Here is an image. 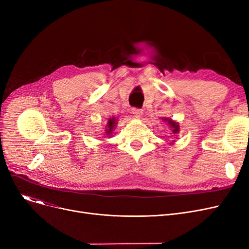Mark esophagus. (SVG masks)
I'll return each instance as SVG.
<instances>
[{"instance_id": "34e87169", "label": "esophagus", "mask_w": 249, "mask_h": 249, "mask_svg": "<svg viewBox=\"0 0 249 249\" xmlns=\"http://www.w3.org/2000/svg\"><path fill=\"white\" fill-rule=\"evenodd\" d=\"M143 113L142 109H137V108H132V114H134L136 117H140Z\"/></svg>"}]
</instances>
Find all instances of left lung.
<instances>
[{"label":"left lung","instance_id":"obj_1","mask_svg":"<svg viewBox=\"0 0 249 249\" xmlns=\"http://www.w3.org/2000/svg\"><path fill=\"white\" fill-rule=\"evenodd\" d=\"M163 121L167 122V123H168V125L171 126V128L173 129V133H174V134L178 133V131H179V126H178V123H177L176 121H173L172 119H167V118H164Z\"/></svg>","mask_w":249,"mask_h":249}]
</instances>
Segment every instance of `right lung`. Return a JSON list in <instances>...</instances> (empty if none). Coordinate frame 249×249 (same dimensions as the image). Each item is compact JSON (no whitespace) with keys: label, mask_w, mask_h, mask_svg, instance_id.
Wrapping results in <instances>:
<instances>
[{"label":"right lung","mask_w":249,"mask_h":249,"mask_svg":"<svg viewBox=\"0 0 249 249\" xmlns=\"http://www.w3.org/2000/svg\"><path fill=\"white\" fill-rule=\"evenodd\" d=\"M115 124H116V119H115L114 117L111 118V119H109L108 124H107V129H106L107 135H109V134H111L113 132V129L115 127Z\"/></svg>","instance_id":"right-lung-1"}]
</instances>
